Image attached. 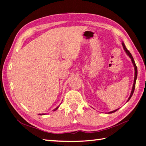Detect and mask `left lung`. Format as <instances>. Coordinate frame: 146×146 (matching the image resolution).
Wrapping results in <instances>:
<instances>
[{"label": "left lung", "instance_id": "obj_1", "mask_svg": "<svg viewBox=\"0 0 146 146\" xmlns=\"http://www.w3.org/2000/svg\"><path fill=\"white\" fill-rule=\"evenodd\" d=\"M122 46H123V49H124L125 52H126V54H127V55L129 56L130 57V58H131V61H132V63H133V66H134V68H135V78H134V83H133V87H132V90H131V94H130V97L129 98V99H128V100H127V102H128V101H129V100L130 99V98H131V96H132V95H133V92H134V91H135V84H136V78H137V76H138V69H137V67H136V65L135 62V61H134V59H133V56H132L131 54H130V52L129 50H127V48H126V47H125V44H124V43H123V42H122ZM119 110V108H118V109H116V110H114V111H110V112H109L108 113H114V112L116 111L117 110Z\"/></svg>", "mask_w": 146, "mask_h": 146}]
</instances>
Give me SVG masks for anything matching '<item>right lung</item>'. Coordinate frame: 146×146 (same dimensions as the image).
Segmentation results:
<instances>
[{"label": "right lung", "mask_w": 146, "mask_h": 146, "mask_svg": "<svg viewBox=\"0 0 146 146\" xmlns=\"http://www.w3.org/2000/svg\"><path fill=\"white\" fill-rule=\"evenodd\" d=\"M60 106V105H59ZM59 106H58V107H57L56 108H55V109H54V111H55V110H56L57 109H58V107H59ZM39 114V115H44V114H44V113H43V114Z\"/></svg>", "instance_id": "right-lung-1"}]
</instances>
